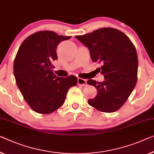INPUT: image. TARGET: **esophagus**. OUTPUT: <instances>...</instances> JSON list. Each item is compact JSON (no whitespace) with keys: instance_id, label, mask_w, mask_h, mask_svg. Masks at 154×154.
Wrapping results in <instances>:
<instances>
[{"instance_id":"1","label":"esophagus","mask_w":154,"mask_h":154,"mask_svg":"<svg viewBox=\"0 0 154 154\" xmlns=\"http://www.w3.org/2000/svg\"><path fill=\"white\" fill-rule=\"evenodd\" d=\"M77 84L82 86H86L87 85L86 80L82 79V78H78Z\"/></svg>"}]
</instances>
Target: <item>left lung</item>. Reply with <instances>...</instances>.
<instances>
[{
    "label": "left lung",
    "instance_id": "1",
    "mask_svg": "<svg viewBox=\"0 0 154 154\" xmlns=\"http://www.w3.org/2000/svg\"><path fill=\"white\" fill-rule=\"evenodd\" d=\"M75 37L88 48L93 62L102 64L99 68L104 81L87 82L97 91L95 97L88 100V104L104 113L118 111L137 83L138 59L134 43L125 33L112 27Z\"/></svg>",
    "mask_w": 154,
    "mask_h": 154
}]
</instances>
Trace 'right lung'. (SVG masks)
Masks as SVG:
<instances>
[{"instance_id": "add662e5", "label": "right lung", "mask_w": 154, "mask_h": 154, "mask_svg": "<svg viewBox=\"0 0 154 154\" xmlns=\"http://www.w3.org/2000/svg\"><path fill=\"white\" fill-rule=\"evenodd\" d=\"M70 38L53 31H39L27 37L18 48L14 61L16 83L36 113H53L63 104L68 90L77 85V77H58L52 70L57 45Z\"/></svg>"}]
</instances>
